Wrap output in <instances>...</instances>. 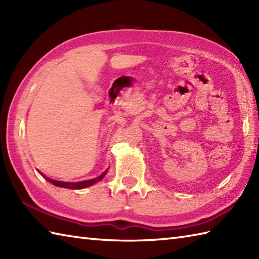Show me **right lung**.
Here are the masks:
<instances>
[{
  "mask_svg": "<svg viewBox=\"0 0 259 259\" xmlns=\"http://www.w3.org/2000/svg\"><path fill=\"white\" fill-rule=\"evenodd\" d=\"M108 171V169L106 170V171L102 172L99 177L97 178H93V179H90V180H84V181H78V183H64V181H58V180H52V179H49L47 178L48 181H50L51 184H53L54 186L57 187H62V188H68V189H82V188H87V187L89 186H92L97 184L98 181H100L104 176H106Z\"/></svg>",
  "mask_w": 259,
  "mask_h": 259,
  "instance_id": "1",
  "label": "right lung"
}]
</instances>
